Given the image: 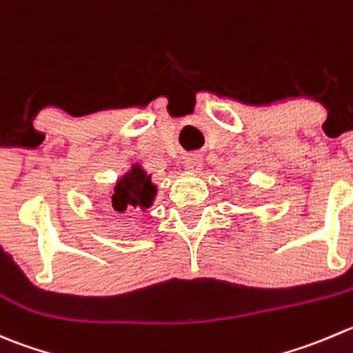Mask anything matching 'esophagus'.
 Listing matches in <instances>:
<instances>
[{"mask_svg":"<svg viewBox=\"0 0 353 353\" xmlns=\"http://www.w3.org/2000/svg\"><path fill=\"white\" fill-rule=\"evenodd\" d=\"M183 165H184V170H188V172H198L201 167V157L200 155L186 157L183 162Z\"/></svg>","mask_w":353,"mask_h":353,"instance_id":"34e87169","label":"esophagus"}]
</instances>
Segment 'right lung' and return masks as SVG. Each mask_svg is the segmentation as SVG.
Returning <instances> with one entry per match:
<instances>
[{"instance_id": "obj_1", "label": "right lung", "mask_w": 353, "mask_h": 353, "mask_svg": "<svg viewBox=\"0 0 353 353\" xmlns=\"http://www.w3.org/2000/svg\"><path fill=\"white\" fill-rule=\"evenodd\" d=\"M114 191L112 205L117 212L128 210L129 207L146 210L152 207L157 196V186L152 183V174H146L139 163H132L131 169L119 177Z\"/></svg>"}]
</instances>
